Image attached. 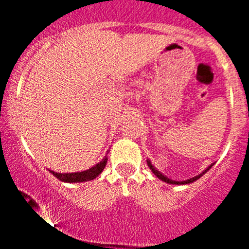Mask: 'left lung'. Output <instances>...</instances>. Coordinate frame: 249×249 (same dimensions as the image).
<instances>
[{
    "label": "left lung",
    "instance_id": "8db88e82",
    "mask_svg": "<svg viewBox=\"0 0 249 249\" xmlns=\"http://www.w3.org/2000/svg\"><path fill=\"white\" fill-rule=\"evenodd\" d=\"M147 164H148V166L150 167V170H152L153 171V173H154L155 176H157L158 178H159V179H161V180H164V182H166V183H170V184H189V183H192V182H194V180H196V179H199L200 177H201L202 175H205L206 172L208 171V170L211 169V167L213 166V164L211 165V166H208L207 169L205 170V171H203L202 173H200L199 176H196V177H194V178H190V179H187V180H183V182H176V180H172V179H169V178L167 177H165L164 175H162V173H160L159 171H158V170H155L154 169V166H153L152 165V162L149 161V160H147Z\"/></svg>",
    "mask_w": 249,
    "mask_h": 249
}]
</instances>
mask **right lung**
Wrapping results in <instances>:
<instances>
[{
	"mask_svg": "<svg viewBox=\"0 0 249 249\" xmlns=\"http://www.w3.org/2000/svg\"><path fill=\"white\" fill-rule=\"evenodd\" d=\"M107 164V157L105 158L102 161H100L99 164L95 165L91 169L87 170V171L83 172H74V173H56L54 171H50L57 179L62 180V182L67 183H77V182H87V180H91L94 178H96L100 173L102 172V170L105 169Z\"/></svg>",
	"mask_w": 249,
	"mask_h": 249,
	"instance_id": "right-lung-1",
	"label": "right lung"
}]
</instances>
